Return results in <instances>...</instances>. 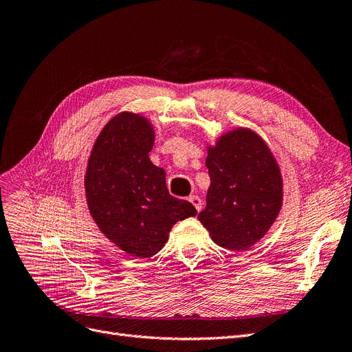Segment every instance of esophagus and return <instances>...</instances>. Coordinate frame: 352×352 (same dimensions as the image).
<instances>
[{
    "instance_id": "34e87169",
    "label": "esophagus",
    "mask_w": 352,
    "mask_h": 352,
    "mask_svg": "<svg viewBox=\"0 0 352 352\" xmlns=\"http://www.w3.org/2000/svg\"><path fill=\"white\" fill-rule=\"evenodd\" d=\"M189 201L192 202V206L197 208V211H201V208H202V201H201V198H199L198 195H190V197H189Z\"/></svg>"
}]
</instances>
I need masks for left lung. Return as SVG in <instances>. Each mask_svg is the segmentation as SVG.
<instances>
[{
  "mask_svg": "<svg viewBox=\"0 0 352 352\" xmlns=\"http://www.w3.org/2000/svg\"><path fill=\"white\" fill-rule=\"evenodd\" d=\"M206 166L211 184L198 220L220 247H252L282 207L280 168L269 146L255 132L235 129L208 146Z\"/></svg>",
  "mask_w": 352,
  "mask_h": 352,
  "instance_id": "left-lung-1",
  "label": "left lung"
}]
</instances>
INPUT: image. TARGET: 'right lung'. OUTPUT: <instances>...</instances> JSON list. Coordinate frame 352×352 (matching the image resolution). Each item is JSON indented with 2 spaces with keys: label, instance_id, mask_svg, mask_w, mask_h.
<instances>
[{
  "label": "right lung",
  "instance_id": "obj_1",
  "mask_svg": "<svg viewBox=\"0 0 352 352\" xmlns=\"http://www.w3.org/2000/svg\"><path fill=\"white\" fill-rule=\"evenodd\" d=\"M153 145L145 117L117 114L95 141L85 175L88 208L100 230L141 258L164 247L176 221L197 214L190 202L168 194L166 172L148 155Z\"/></svg>",
  "mask_w": 352,
  "mask_h": 352
}]
</instances>
